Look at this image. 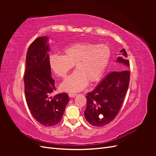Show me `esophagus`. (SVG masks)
I'll list each match as a JSON object with an SVG mask.
<instances>
[{
    "label": "esophagus",
    "instance_id": "34e87169",
    "mask_svg": "<svg viewBox=\"0 0 156 156\" xmlns=\"http://www.w3.org/2000/svg\"><path fill=\"white\" fill-rule=\"evenodd\" d=\"M68 96H69V98H74V97H75L77 96V94H72V93H69V94H68Z\"/></svg>",
    "mask_w": 156,
    "mask_h": 156
}]
</instances>
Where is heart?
Listing matches in <instances>:
<instances>
[{
	"instance_id": "b5f03b06",
	"label": "heart",
	"mask_w": 156,
	"mask_h": 156,
	"mask_svg": "<svg viewBox=\"0 0 156 156\" xmlns=\"http://www.w3.org/2000/svg\"><path fill=\"white\" fill-rule=\"evenodd\" d=\"M64 55L50 56V66L56 76L64 78L75 65L76 71L61 83L60 88L67 92L83 90L90 83L100 80L110 58L111 51L104 44L77 43L65 48Z\"/></svg>"
}]
</instances>
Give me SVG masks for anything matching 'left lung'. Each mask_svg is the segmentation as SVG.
I'll list each match as a JSON object with an SVG mask.
<instances>
[{
	"instance_id": "1",
	"label": "left lung",
	"mask_w": 156,
	"mask_h": 156,
	"mask_svg": "<svg viewBox=\"0 0 156 156\" xmlns=\"http://www.w3.org/2000/svg\"><path fill=\"white\" fill-rule=\"evenodd\" d=\"M120 53L117 62L129 66L126 49ZM130 72L127 70L108 73L95 89L87 94L84 117L90 124L102 127L109 124L119 114L128 89Z\"/></svg>"
}]
</instances>
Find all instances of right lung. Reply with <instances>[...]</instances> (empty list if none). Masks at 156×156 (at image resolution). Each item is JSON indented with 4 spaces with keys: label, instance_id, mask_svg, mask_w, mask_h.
Wrapping results in <instances>:
<instances>
[{
    "label": "right lung",
    "instance_id": "add662e5",
    "mask_svg": "<svg viewBox=\"0 0 156 156\" xmlns=\"http://www.w3.org/2000/svg\"><path fill=\"white\" fill-rule=\"evenodd\" d=\"M49 51L48 36L33 41L27 51L23 77L27 105L34 119L46 127L55 126L62 120L69 102L66 93L51 96L56 88L51 77Z\"/></svg>",
    "mask_w": 156,
    "mask_h": 156
}]
</instances>
